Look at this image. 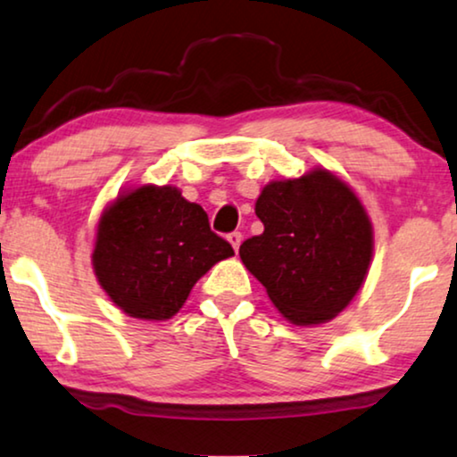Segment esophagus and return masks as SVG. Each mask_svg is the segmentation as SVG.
<instances>
[{"instance_id": "1", "label": "esophagus", "mask_w": 457, "mask_h": 457, "mask_svg": "<svg viewBox=\"0 0 457 457\" xmlns=\"http://www.w3.org/2000/svg\"><path fill=\"white\" fill-rule=\"evenodd\" d=\"M227 239H228L230 245H233V250L237 252V250H239V245H241V239H243V235L239 233V230H233V233H228Z\"/></svg>"}]
</instances>
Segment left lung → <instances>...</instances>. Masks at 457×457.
I'll return each instance as SVG.
<instances>
[{"label": "left lung", "mask_w": 457, "mask_h": 457, "mask_svg": "<svg viewBox=\"0 0 457 457\" xmlns=\"http://www.w3.org/2000/svg\"><path fill=\"white\" fill-rule=\"evenodd\" d=\"M264 233L243 241L245 269L283 317L319 325L345 311L363 286L373 228L353 188L328 170L266 185L256 201Z\"/></svg>", "instance_id": "8db88e82"}]
</instances>
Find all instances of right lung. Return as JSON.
I'll return each mask as SVG.
<instances>
[{
    "label": "right lung",
    "instance_id": "add662e5",
    "mask_svg": "<svg viewBox=\"0 0 457 457\" xmlns=\"http://www.w3.org/2000/svg\"><path fill=\"white\" fill-rule=\"evenodd\" d=\"M230 256L233 247L210 228L204 207L176 187L145 185L103 212L92 264L100 287L126 315L165 321L195 283Z\"/></svg>",
    "mask_w": 457,
    "mask_h": 457
}]
</instances>
